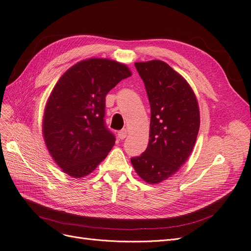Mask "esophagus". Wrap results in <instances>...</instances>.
Wrapping results in <instances>:
<instances>
[{"label":"esophagus","instance_id":"1","mask_svg":"<svg viewBox=\"0 0 251 251\" xmlns=\"http://www.w3.org/2000/svg\"><path fill=\"white\" fill-rule=\"evenodd\" d=\"M126 134H127L126 128H123L122 131L118 132V138H119L120 140H124V139L126 137Z\"/></svg>","mask_w":251,"mask_h":251}]
</instances>
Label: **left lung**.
I'll list each match as a JSON object with an SVG mask.
<instances>
[{
	"label": "left lung",
	"mask_w": 251,
	"mask_h": 251,
	"mask_svg": "<svg viewBox=\"0 0 251 251\" xmlns=\"http://www.w3.org/2000/svg\"><path fill=\"white\" fill-rule=\"evenodd\" d=\"M135 67L146 88L151 117L147 148L131 162L140 177L155 184L174 175L192 153L200 111L192 87L168 64L154 59Z\"/></svg>",
	"instance_id": "left-lung-1"
}]
</instances>
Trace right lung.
Listing matches in <instances>:
<instances>
[{
	"mask_svg": "<svg viewBox=\"0 0 251 251\" xmlns=\"http://www.w3.org/2000/svg\"><path fill=\"white\" fill-rule=\"evenodd\" d=\"M131 75L124 64L88 58L59 78L47 101L42 128L48 151L63 172L84 177L112 149L115 136L105 125V98Z\"/></svg>",
	"mask_w": 251,
	"mask_h": 251,
	"instance_id": "1",
	"label": "right lung"
}]
</instances>
